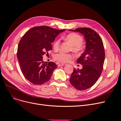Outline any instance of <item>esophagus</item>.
Returning a JSON list of instances; mask_svg holds the SVG:
<instances>
[{
	"label": "esophagus",
	"instance_id": "obj_1",
	"mask_svg": "<svg viewBox=\"0 0 121 121\" xmlns=\"http://www.w3.org/2000/svg\"><path fill=\"white\" fill-rule=\"evenodd\" d=\"M66 65V64L65 63H61V64H60L58 65L60 67V66H63V65Z\"/></svg>",
	"mask_w": 121,
	"mask_h": 121
}]
</instances>
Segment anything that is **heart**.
<instances>
[{"mask_svg": "<svg viewBox=\"0 0 121 121\" xmlns=\"http://www.w3.org/2000/svg\"><path fill=\"white\" fill-rule=\"evenodd\" d=\"M65 41H68L72 44L71 50H72L76 54H80L83 52L84 49V46L83 41V38L79 34L72 33L64 37ZM60 41L56 39L53 43V47L54 50H57L60 48ZM54 59L61 63H68L73 58V55L71 53H67L63 52H60L54 56Z\"/></svg>", "mask_w": 121, "mask_h": 121, "instance_id": "heart-1", "label": "heart"}]
</instances>
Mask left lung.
<instances>
[{"label": "left lung", "instance_id": "1", "mask_svg": "<svg viewBox=\"0 0 121 121\" xmlns=\"http://www.w3.org/2000/svg\"><path fill=\"white\" fill-rule=\"evenodd\" d=\"M73 32H79L84 36L86 48L77 60L82 65L80 69H74L69 82L76 89L84 90L94 85L100 76L103 69L105 52L102 40L97 33L89 28H79Z\"/></svg>", "mask_w": 121, "mask_h": 121}]
</instances>
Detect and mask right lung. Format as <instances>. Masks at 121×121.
<instances>
[{"label": "right lung", "instance_id": "1", "mask_svg": "<svg viewBox=\"0 0 121 121\" xmlns=\"http://www.w3.org/2000/svg\"><path fill=\"white\" fill-rule=\"evenodd\" d=\"M65 30H57L42 26L29 30L18 44L17 57L22 72L29 81L41 85L48 81L57 68L53 62L43 61V56L52 50V43Z\"/></svg>", "mask_w": 121, "mask_h": 121}]
</instances>
